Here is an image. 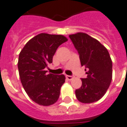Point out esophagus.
I'll return each instance as SVG.
<instances>
[{
	"label": "esophagus",
	"mask_w": 127,
	"mask_h": 127,
	"mask_svg": "<svg viewBox=\"0 0 127 127\" xmlns=\"http://www.w3.org/2000/svg\"><path fill=\"white\" fill-rule=\"evenodd\" d=\"M66 78L68 80H72L74 79V77L72 76H66Z\"/></svg>",
	"instance_id": "obj_1"
}]
</instances>
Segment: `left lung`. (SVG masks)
<instances>
[{
	"instance_id": "obj_1",
	"label": "left lung",
	"mask_w": 127,
	"mask_h": 127,
	"mask_svg": "<svg viewBox=\"0 0 127 127\" xmlns=\"http://www.w3.org/2000/svg\"><path fill=\"white\" fill-rule=\"evenodd\" d=\"M69 37L80 55L81 66L87 70V78L81 79V87L75 91L76 98L85 104L96 102L106 93L112 80L109 52L96 39L86 33L77 32Z\"/></svg>"
}]
</instances>
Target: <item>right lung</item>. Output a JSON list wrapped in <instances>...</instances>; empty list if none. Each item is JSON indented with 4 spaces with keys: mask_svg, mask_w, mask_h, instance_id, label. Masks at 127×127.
<instances>
[{
    "mask_svg": "<svg viewBox=\"0 0 127 127\" xmlns=\"http://www.w3.org/2000/svg\"><path fill=\"white\" fill-rule=\"evenodd\" d=\"M67 40L63 35L39 34L19 53L17 66L21 82L30 98L39 105L50 106L59 99L65 76L47 74L45 68L52 63L59 46Z\"/></svg>",
    "mask_w": 127,
    "mask_h": 127,
    "instance_id": "add662e5",
    "label": "right lung"
}]
</instances>
